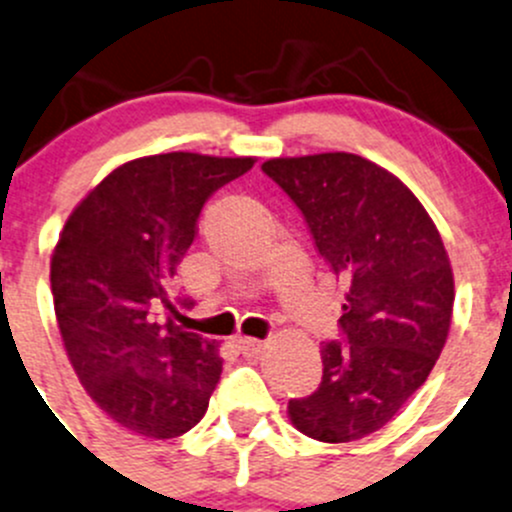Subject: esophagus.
Returning a JSON list of instances; mask_svg holds the SVG:
<instances>
[{
  "label": "esophagus",
  "instance_id": "esophagus-1",
  "mask_svg": "<svg viewBox=\"0 0 512 512\" xmlns=\"http://www.w3.org/2000/svg\"><path fill=\"white\" fill-rule=\"evenodd\" d=\"M238 348L242 355H260L265 348V341H257V338H238Z\"/></svg>",
  "mask_w": 512,
  "mask_h": 512
}]
</instances>
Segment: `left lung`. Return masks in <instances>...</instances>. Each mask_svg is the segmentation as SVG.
<instances>
[{
	"instance_id": "8db88e82",
	"label": "left lung",
	"mask_w": 512,
	"mask_h": 512,
	"mask_svg": "<svg viewBox=\"0 0 512 512\" xmlns=\"http://www.w3.org/2000/svg\"><path fill=\"white\" fill-rule=\"evenodd\" d=\"M262 171L292 198L346 287L343 343L321 346V385L289 400V419L326 444L363 439L400 412L437 363L454 311L449 255L410 188L358 154L270 159Z\"/></svg>"
}]
</instances>
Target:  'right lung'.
<instances>
[{
	"mask_svg": "<svg viewBox=\"0 0 512 512\" xmlns=\"http://www.w3.org/2000/svg\"><path fill=\"white\" fill-rule=\"evenodd\" d=\"M252 157L169 152L132 159L68 215L51 257L63 346L80 385L120 427L174 439L196 427L223 373L218 343L161 324L203 203Z\"/></svg>",
	"mask_w": 512,
	"mask_h": 512,
	"instance_id": "obj_1",
	"label": "right lung"
}]
</instances>
